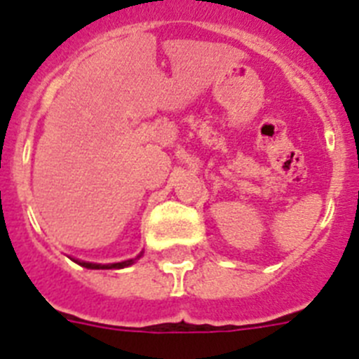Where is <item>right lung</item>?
<instances>
[{
  "instance_id": "obj_1",
  "label": "right lung",
  "mask_w": 359,
  "mask_h": 359,
  "mask_svg": "<svg viewBox=\"0 0 359 359\" xmlns=\"http://www.w3.org/2000/svg\"><path fill=\"white\" fill-rule=\"evenodd\" d=\"M138 257H136V259H138ZM136 259H129V261H122V262H113V264H93V262H84V261H75V262H79V264L84 266V268L88 269H120V268H126V266H131Z\"/></svg>"
}]
</instances>
